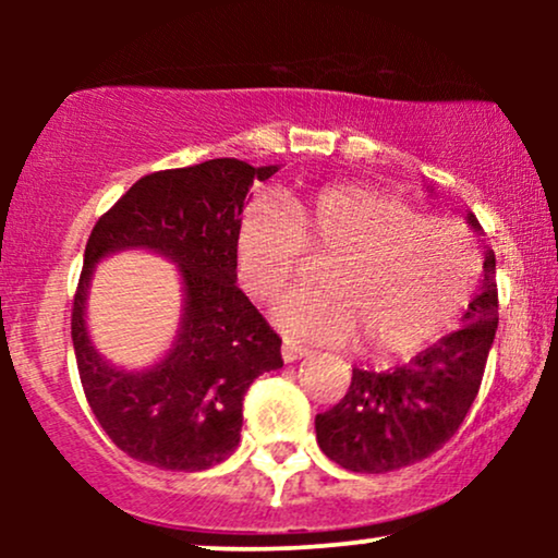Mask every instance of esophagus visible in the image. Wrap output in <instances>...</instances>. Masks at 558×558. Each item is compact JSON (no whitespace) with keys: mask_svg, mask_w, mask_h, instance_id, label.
I'll return each mask as SVG.
<instances>
[{"mask_svg":"<svg viewBox=\"0 0 558 558\" xmlns=\"http://www.w3.org/2000/svg\"><path fill=\"white\" fill-rule=\"evenodd\" d=\"M310 354V349H304V345L293 343V341H283V362H296V360H304V356Z\"/></svg>","mask_w":558,"mask_h":558,"instance_id":"1","label":"esophagus"}]
</instances>
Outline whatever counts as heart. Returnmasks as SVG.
<instances>
[{"label": "heart", "mask_w": 558, "mask_h": 558, "mask_svg": "<svg viewBox=\"0 0 558 558\" xmlns=\"http://www.w3.org/2000/svg\"><path fill=\"white\" fill-rule=\"evenodd\" d=\"M301 254H325L319 288L280 301V328L301 341H360L369 356L414 354L444 336L480 275V252L462 222L422 217L403 198L362 183L248 204L235 233V267L248 296L278 299L296 278Z\"/></svg>", "instance_id": "b5f03b06"}]
</instances>
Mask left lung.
I'll return each mask as SVG.
<instances>
[{
	"mask_svg": "<svg viewBox=\"0 0 558 558\" xmlns=\"http://www.w3.org/2000/svg\"><path fill=\"white\" fill-rule=\"evenodd\" d=\"M466 220L480 230L475 215ZM496 328V254L488 252L483 286L466 306L462 330L448 332L390 373L354 367L343 399L315 420L325 457L343 470L383 475L438 451L477 399Z\"/></svg>",
	"mask_w": 558,
	"mask_h": 558,
	"instance_id": "8db88e82",
	"label": "left lung"
}]
</instances>
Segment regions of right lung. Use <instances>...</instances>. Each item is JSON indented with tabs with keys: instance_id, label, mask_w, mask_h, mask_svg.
Segmentation results:
<instances>
[{
	"instance_id": "obj_1",
	"label": "right lung",
	"mask_w": 558,
	"mask_h": 558,
	"mask_svg": "<svg viewBox=\"0 0 558 558\" xmlns=\"http://www.w3.org/2000/svg\"><path fill=\"white\" fill-rule=\"evenodd\" d=\"M278 172L241 159L149 172L96 220L73 296L75 362L101 430L136 462L198 472L226 462L241 440L243 396L283 367L280 336L235 286V233L248 189ZM120 247H151L182 267L184 319L169 356L125 374L95 354L85 293L93 265Z\"/></svg>"
}]
</instances>
